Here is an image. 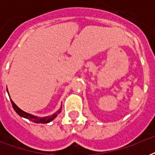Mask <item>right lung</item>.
I'll return each instance as SVG.
<instances>
[{
	"label": "right lung",
	"mask_w": 155,
	"mask_h": 155,
	"mask_svg": "<svg viewBox=\"0 0 155 155\" xmlns=\"http://www.w3.org/2000/svg\"><path fill=\"white\" fill-rule=\"evenodd\" d=\"M11 103H12V105H13V109L15 110V112L18 113V115L20 116V117H22L24 118H26L28 120H31L33 122L35 123H42V124H47V123L51 122L52 120H54V118L58 116V113H61V110H62V106L60 107V108L58 109L56 113H54V114L51 116H48V117H35L34 115H31L30 113H27L22 111L21 108H19L18 106L16 105L15 104L13 103V101L11 100Z\"/></svg>",
	"instance_id": "obj_1"
}]
</instances>
